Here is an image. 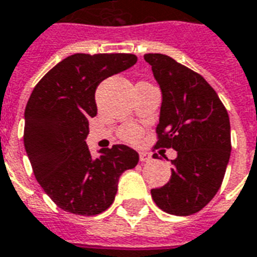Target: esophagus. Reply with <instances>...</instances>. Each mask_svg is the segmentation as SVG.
<instances>
[{
  "label": "esophagus",
  "instance_id": "1",
  "mask_svg": "<svg viewBox=\"0 0 257 257\" xmlns=\"http://www.w3.org/2000/svg\"><path fill=\"white\" fill-rule=\"evenodd\" d=\"M139 160H141V162H142V164H149V162H151V161H153V158H151V156L149 154V153H145V151H142V153H139Z\"/></svg>",
  "mask_w": 257,
  "mask_h": 257
}]
</instances>
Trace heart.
I'll return each mask as SVG.
<instances>
[{"mask_svg":"<svg viewBox=\"0 0 257 257\" xmlns=\"http://www.w3.org/2000/svg\"><path fill=\"white\" fill-rule=\"evenodd\" d=\"M119 137L126 142H137L141 137V128L135 124H126L119 130Z\"/></svg>","mask_w":257,"mask_h":257,"instance_id":"1","label":"heart"}]
</instances>
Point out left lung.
Listing matches in <instances>:
<instances>
[{
  "label": "left lung",
  "instance_id": "8db88e82",
  "mask_svg": "<svg viewBox=\"0 0 257 257\" xmlns=\"http://www.w3.org/2000/svg\"><path fill=\"white\" fill-rule=\"evenodd\" d=\"M143 57L162 91L154 149L177 151L170 181L151 189V197L166 213L194 214L216 196L225 176L232 150L228 111L200 73L162 53Z\"/></svg>",
  "mask_w": 257,
  "mask_h": 257
}]
</instances>
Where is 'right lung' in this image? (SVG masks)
<instances>
[{
    "label": "right lung",
    "mask_w": 257,
    "mask_h": 257,
    "mask_svg": "<svg viewBox=\"0 0 257 257\" xmlns=\"http://www.w3.org/2000/svg\"><path fill=\"white\" fill-rule=\"evenodd\" d=\"M137 63L131 53H75L36 84L25 107L24 146L37 182L65 212L95 216L114 202L119 177L137 166L138 153L124 145L92 158L84 139L96 116V87Z\"/></svg>",
    "instance_id": "obj_1"
}]
</instances>
